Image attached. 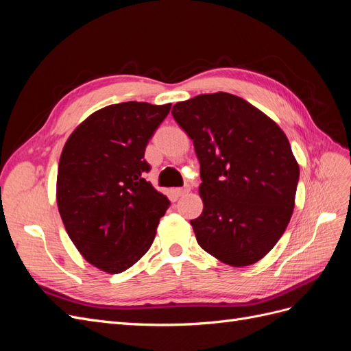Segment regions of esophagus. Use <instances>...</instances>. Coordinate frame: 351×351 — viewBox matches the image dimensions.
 I'll return each instance as SVG.
<instances>
[{"instance_id": "obj_1", "label": "esophagus", "mask_w": 351, "mask_h": 351, "mask_svg": "<svg viewBox=\"0 0 351 351\" xmlns=\"http://www.w3.org/2000/svg\"><path fill=\"white\" fill-rule=\"evenodd\" d=\"M189 190H190V187H189V186L178 187V189H176V195H177V196H183V195L189 193Z\"/></svg>"}]
</instances>
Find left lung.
<instances>
[{
    "mask_svg": "<svg viewBox=\"0 0 351 351\" xmlns=\"http://www.w3.org/2000/svg\"><path fill=\"white\" fill-rule=\"evenodd\" d=\"M174 120L193 141L204 200L190 221L199 246L231 267L262 259L289 226L299 165L284 132L236 95L177 102Z\"/></svg>",
    "mask_w": 351,
    "mask_h": 351,
    "instance_id": "8db88e82",
    "label": "left lung"
}]
</instances>
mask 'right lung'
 <instances>
[{
  "instance_id": "right-lung-1",
  "label": "right lung",
  "mask_w": 351,
  "mask_h": 351,
  "mask_svg": "<svg viewBox=\"0 0 351 351\" xmlns=\"http://www.w3.org/2000/svg\"><path fill=\"white\" fill-rule=\"evenodd\" d=\"M171 104L121 102L88 117L62 149L57 204L69 237L93 267L120 274L149 250L169 200L146 180L145 149Z\"/></svg>"
}]
</instances>
